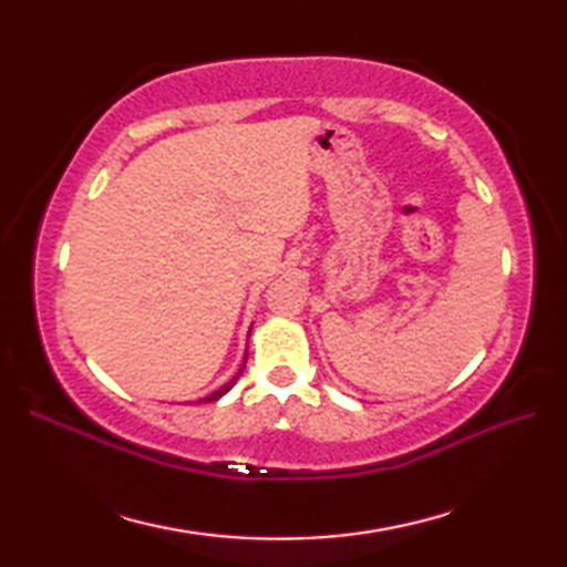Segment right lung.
Masks as SVG:
<instances>
[{"instance_id":"obj_1","label":"right lung","mask_w":567,"mask_h":567,"mask_svg":"<svg viewBox=\"0 0 567 567\" xmlns=\"http://www.w3.org/2000/svg\"><path fill=\"white\" fill-rule=\"evenodd\" d=\"M246 360H248V353H246V358H244V365H240V370L236 372V375H234L231 380H228V382L224 384V388H219V390H216V392H212L209 396H204V400H199V402H216V400H219V396H224L228 390H231L234 384H236V380L240 378V372H244V368H246Z\"/></svg>"}]
</instances>
